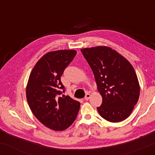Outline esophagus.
Segmentation results:
<instances>
[{"label": "esophagus", "instance_id": "obj_1", "mask_svg": "<svg viewBox=\"0 0 155 155\" xmlns=\"http://www.w3.org/2000/svg\"><path fill=\"white\" fill-rule=\"evenodd\" d=\"M90 94L89 93V92H87V93L86 94V95H85V97H84V99L86 101H88L89 99H90Z\"/></svg>", "mask_w": 155, "mask_h": 155}]
</instances>
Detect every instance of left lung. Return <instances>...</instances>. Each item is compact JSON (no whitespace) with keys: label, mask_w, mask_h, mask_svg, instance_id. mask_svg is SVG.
Here are the masks:
<instances>
[{"label":"left lung","mask_w":155,"mask_h":155,"mask_svg":"<svg viewBox=\"0 0 155 155\" xmlns=\"http://www.w3.org/2000/svg\"><path fill=\"white\" fill-rule=\"evenodd\" d=\"M95 76L102 104L97 108L103 118L119 122L133 111L140 95L136 71L129 61L111 48L96 47L81 49Z\"/></svg>","instance_id":"1"}]
</instances>
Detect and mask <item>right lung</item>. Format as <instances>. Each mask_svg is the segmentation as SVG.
I'll return each instance as SVG.
<instances>
[{"label":"right lung","mask_w":155,"mask_h":155,"mask_svg":"<svg viewBox=\"0 0 155 155\" xmlns=\"http://www.w3.org/2000/svg\"><path fill=\"white\" fill-rule=\"evenodd\" d=\"M75 50L48 52L37 62L30 74L26 97L38 120L53 130H64L76 120L80 103L65 93L60 81L64 70L76 56Z\"/></svg>","instance_id":"add662e5"}]
</instances>
